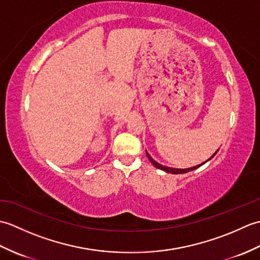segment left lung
<instances>
[{"instance_id":"1","label":"left lung","mask_w":260,"mask_h":260,"mask_svg":"<svg viewBox=\"0 0 260 260\" xmlns=\"http://www.w3.org/2000/svg\"><path fill=\"white\" fill-rule=\"evenodd\" d=\"M218 152V151H217ZM215 152V153H217ZM215 153L213 154V155L210 157V158H212L214 155H215ZM146 155H147V157H148V159H150L151 161V163L154 165V167L155 168H157V169H159V170H163V171H165V172H168V173H172V174H181V173H187V172H190V171H193V170H196V169H198V168H200L202 164H204V163H202V164H200V165H197V167H193V168H190V169H173V168H168V167H163L162 164H159V163H157L156 161H154V159L150 156V154H148L147 152H146ZM209 158V159H210ZM208 159V161H209Z\"/></svg>"}]
</instances>
